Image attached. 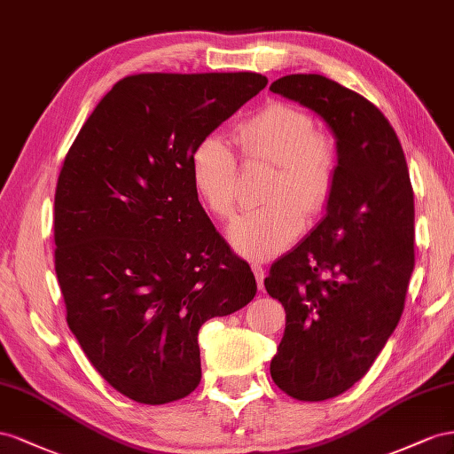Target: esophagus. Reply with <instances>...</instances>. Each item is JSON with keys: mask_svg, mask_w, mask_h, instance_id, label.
I'll return each instance as SVG.
<instances>
[{"mask_svg": "<svg viewBox=\"0 0 454 454\" xmlns=\"http://www.w3.org/2000/svg\"><path fill=\"white\" fill-rule=\"evenodd\" d=\"M251 268H253V274H254V278H256V285H258V289H264V276H266V270L258 264V262H253L251 264Z\"/></svg>", "mask_w": 454, "mask_h": 454, "instance_id": "1", "label": "esophagus"}]
</instances>
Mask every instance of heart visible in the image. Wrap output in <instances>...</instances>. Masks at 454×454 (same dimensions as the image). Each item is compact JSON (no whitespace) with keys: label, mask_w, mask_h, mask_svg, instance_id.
I'll use <instances>...</instances> for the list:
<instances>
[{"label":"heart","mask_w":454,"mask_h":454,"mask_svg":"<svg viewBox=\"0 0 454 454\" xmlns=\"http://www.w3.org/2000/svg\"><path fill=\"white\" fill-rule=\"evenodd\" d=\"M234 138L245 158L276 167L266 192L270 203L243 213L226 231L238 253L262 261L289 247L304 228V213L317 215L327 205L336 178V152L331 140L314 135L308 114L285 102H270L249 115ZM190 176L207 209L220 218L234 215L239 163L224 137L207 135L193 146Z\"/></svg>","instance_id":"1"}]
</instances>
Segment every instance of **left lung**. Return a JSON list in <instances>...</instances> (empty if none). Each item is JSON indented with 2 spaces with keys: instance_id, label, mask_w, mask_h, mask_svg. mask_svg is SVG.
<instances>
[{
  "instance_id": "1",
  "label": "left lung",
  "mask_w": 454,
  "mask_h": 454,
  "mask_svg": "<svg viewBox=\"0 0 454 454\" xmlns=\"http://www.w3.org/2000/svg\"><path fill=\"white\" fill-rule=\"evenodd\" d=\"M325 121L336 178L325 216L271 264L287 314L270 374L301 401L340 395L371 369L403 314L414 268V200L403 148L367 98L319 74L270 85Z\"/></svg>"
}]
</instances>
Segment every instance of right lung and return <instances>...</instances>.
Wrapping results in <instances>:
<instances>
[{
    "instance_id": "add662e5",
    "label": "right lung",
    "mask_w": 454,
    "mask_h": 454,
    "mask_svg": "<svg viewBox=\"0 0 454 454\" xmlns=\"http://www.w3.org/2000/svg\"><path fill=\"white\" fill-rule=\"evenodd\" d=\"M268 80L138 74L102 98L64 160L55 193V271L67 321L93 367L146 405L201 380L198 333L256 294L190 176L198 142Z\"/></svg>"
}]
</instances>
